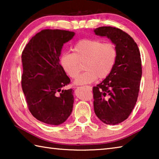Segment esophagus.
Masks as SVG:
<instances>
[{"instance_id":"34e87169","label":"esophagus","mask_w":159,"mask_h":159,"mask_svg":"<svg viewBox=\"0 0 159 159\" xmlns=\"http://www.w3.org/2000/svg\"><path fill=\"white\" fill-rule=\"evenodd\" d=\"M85 88H87V89L89 90H92V87H91V86H90V85H87V86H85Z\"/></svg>"}]
</instances>
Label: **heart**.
<instances>
[{"label": "heart", "mask_w": 159, "mask_h": 159, "mask_svg": "<svg viewBox=\"0 0 159 159\" xmlns=\"http://www.w3.org/2000/svg\"><path fill=\"white\" fill-rule=\"evenodd\" d=\"M118 51L112 43H103L95 39H82L73 48V53L65 52L60 57V65L71 79H76L84 63L86 71L77 77L75 83L89 84L98 79H104L111 73L116 62Z\"/></svg>", "instance_id": "obj_1"}]
</instances>
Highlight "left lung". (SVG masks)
Masks as SVG:
<instances>
[{
	"instance_id": "obj_1",
	"label": "left lung",
	"mask_w": 159,
	"mask_h": 159,
	"mask_svg": "<svg viewBox=\"0 0 159 159\" xmlns=\"http://www.w3.org/2000/svg\"><path fill=\"white\" fill-rule=\"evenodd\" d=\"M94 31L111 40L118 51L111 73L93 88L94 111L103 123L116 125L127 119L138 100L142 73L140 52L133 38L121 29L101 26Z\"/></svg>"
}]
</instances>
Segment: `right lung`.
Instances as JSON below:
<instances>
[{"mask_svg": "<svg viewBox=\"0 0 159 159\" xmlns=\"http://www.w3.org/2000/svg\"><path fill=\"white\" fill-rule=\"evenodd\" d=\"M73 31L44 29L26 44L21 54V88L31 114L49 125L61 124L71 114L74 90H62L70 79L60 64L64 43Z\"/></svg>", "mask_w": 159, "mask_h": 159, "instance_id": "obj_1", "label": "right lung"}]
</instances>
